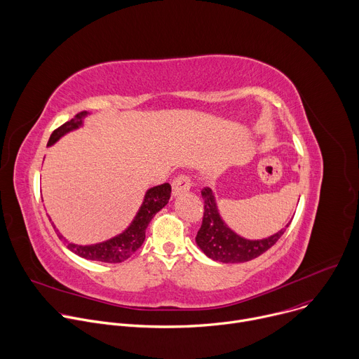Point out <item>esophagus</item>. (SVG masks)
Returning a JSON list of instances; mask_svg holds the SVG:
<instances>
[{
  "label": "esophagus",
  "mask_w": 359,
  "mask_h": 359,
  "mask_svg": "<svg viewBox=\"0 0 359 359\" xmlns=\"http://www.w3.org/2000/svg\"><path fill=\"white\" fill-rule=\"evenodd\" d=\"M190 189V179L184 175H180L177 177H175L173 183H172V191L175 196L183 193V191H187Z\"/></svg>",
  "instance_id": "obj_1"
}]
</instances>
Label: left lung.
Wrapping results in <instances>:
<instances>
[{
	"label": "left lung",
	"mask_w": 359,
	"mask_h": 359,
	"mask_svg": "<svg viewBox=\"0 0 359 359\" xmlns=\"http://www.w3.org/2000/svg\"><path fill=\"white\" fill-rule=\"evenodd\" d=\"M204 200V215L200 230L196 236L198 248L209 259L226 264L245 263L257 259L259 255L271 248L284 234L290 223L270 237L262 240H248L234 233L223 220L215 191L209 187L201 191Z\"/></svg>",
	"instance_id": "1"
}]
</instances>
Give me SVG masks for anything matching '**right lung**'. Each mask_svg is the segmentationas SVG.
I'll use <instances>...</instances> for the list:
<instances>
[{"mask_svg": "<svg viewBox=\"0 0 359 359\" xmlns=\"http://www.w3.org/2000/svg\"><path fill=\"white\" fill-rule=\"evenodd\" d=\"M88 115H90V114L86 111L79 112L69 122H67L62 126H60L58 129H55L48 140V146H53L67 133L82 128L83 121ZM170 193H172V187L169 183L149 189L144 193L142 206L139 208L132 223L121 234H118L109 240L102 241V243L89 244V245L69 243L60 233V230L55 227L54 223H50V224H53L60 240H64L67 243V247L72 252L79 255V257L86 259V260H93V262H102V263H122V262L128 260L130 255L143 244L144 237H146L144 233H146V229H147L150 220L153 219V216H155L158 212H161L166 206L169 198H170Z\"/></svg>", "mask_w": 359, "mask_h": 359, "instance_id": "1", "label": "right lung"}]
</instances>
